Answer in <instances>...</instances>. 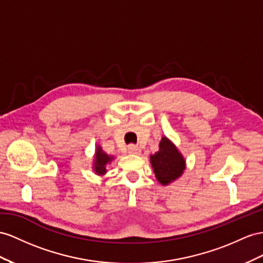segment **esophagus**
Instances as JSON below:
<instances>
[{"label":"esophagus","mask_w":263,"mask_h":263,"mask_svg":"<svg viewBox=\"0 0 263 263\" xmlns=\"http://www.w3.org/2000/svg\"><path fill=\"white\" fill-rule=\"evenodd\" d=\"M127 152H129L130 154H133V156H138V154H140L141 151H140V149H139L137 145L131 144V145L127 146Z\"/></svg>","instance_id":"obj_1"}]
</instances>
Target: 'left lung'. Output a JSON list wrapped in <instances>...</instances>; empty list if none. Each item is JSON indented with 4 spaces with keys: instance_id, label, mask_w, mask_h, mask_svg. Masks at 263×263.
<instances>
[{
    "instance_id": "1",
    "label": "left lung",
    "mask_w": 263,
    "mask_h": 263,
    "mask_svg": "<svg viewBox=\"0 0 263 263\" xmlns=\"http://www.w3.org/2000/svg\"><path fill=\"white\" fill-rule=\"evenodd\" d=\"M154 176L161 185H169L182 176L185 170V159L170 139L162 137L159 151L150 156Z\"/></svg>"
}]
</instances>
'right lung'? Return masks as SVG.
<instances>
[{
    "mask_svg": "<svg viewBox=\"0 0 263 263\" xmlns=\"http://www.w3.org/2000/svg\"><path fill=\"white\" fill-rule=\"evenodd\" d=\"M116 159L110 154H106L101 145L96 146V153L93 156V163H92V170L97 176L103 177L107 172V165H110L112 161Z\"/></svg>",
    "mask_w": 263,
    "mask_h": 263,
    "instance_id": "1",
    "label": "right lung"
}]
</instances>
